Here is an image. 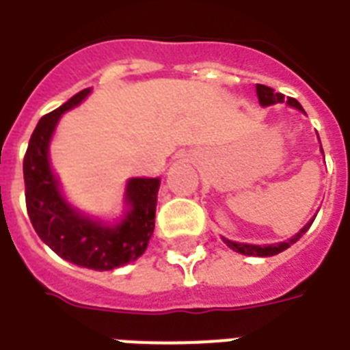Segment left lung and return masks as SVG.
I'll list each match as a JSON object with an SVG mask.
<instances>
[{
  "mask_svg": "<svg viewBox=\"0 0 350 350\" xmlns=\"http://www.w3.org/2000/svg\"><path fill=\"white\" fill-rule=\"evenodd\" d=\"M256 94H258V101H260L261 107H271V105H278V103H285V98H283V94H280V92H274V89H271V87H267V85H256ZM287 105L293 107V109H296V111L304 112V107L299 105L298 100H294V98H287ZM318 142H320V136H318ZM320 150L321 154H323V148H321V142H320ZM323 159H325V156H323ZM316 214L312 216V218L307 221V224L299 229V232H296L294 236H291V238H287L285 241H280V243H269V245H252V243H239V241H232V239H227L221 236V239H224V243L229 247V249H232L234 252H239V254H245V256H260V258H269V256H276L280 254V252H283V250H287L288 247L293 243H296L301 236H304L307 230L310 229V225H312V221H314Z\"/></svg>",
  "mask_w": 350,
  "mask_h": 350,
  "instance_id": "1",
  "label": "left lung"
}]
</instances>
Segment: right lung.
<instances>
[{
  "mask_svg": "<svg viewBox=\"0 0 350 350\" xmlns=\"http://www.w3.org/2000/svg\"><path fill=\"white\" fill-rule=\"evenodd\" d=\"M90 92L92 89H83L38 121L23 159L25 200L30 224L59 258L92 271H112L136 261L147 250L161 178H129L123 213L114 221L83 213L68 202L52 170L51 142L63 114Z\"/></svg>",
  "mask_w": 350,
  "mask_h": 350,
  "instance_id": "add662e5",
  "label": "right lung"
}]
</instances>
